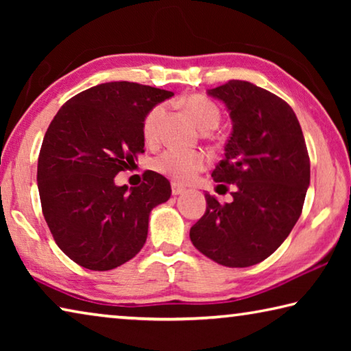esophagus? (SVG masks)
<instances>
[{"mask_svg": "<svg viewBox=\"0 0 351 351\" xmlns=\"http://www.w3.org/2000/svg\"><path fill=\"white\" fill-rule=\"evenodd\" d=\"M184 192H186V189L180 186V184H176V182L171 184V193H173L175 197H178V195H182Z\"/></svg>", "mask_w": 351, "mask_h": 351, "instance_id": "esophagus-1", "label": "esophagus"}]
</instances>
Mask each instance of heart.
<instances>
[{
	"label": "heart",
	"mask_w": 351,
	"mask_h": 351,
	"mask_svg": "<svg viewBox=\"0 0 351 351\" xmlns=\"http://www.w3.org/2000/svg\"><path fill=\"white\" fill-rule=\"evenodd\" d=\"M182 106L201 130H213L219 122L218 106L199 94L182 99ZM167 112V106L159 104L148 111L144 121V136L148 141L158 139L159 128ZM207 158L199 152H186L181 148H169L154 159L153 167L158 173L176 182H189L206 167Z\"/></svg>",
	"instance_id": "heart-1"
}]
</instances>
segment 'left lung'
<instances>
[{
  "label": "left lung",
  "instance_id": "8db88e82",
  "mask_svg": "<svg viewBox=\"0 0 351 351\" xmlns=\"http://www.w3.org/2000/svg\"><path fill=\"white\" fill-rule=\"evenodd\" d=\"M207 94L221 100L232 121L212 178L235 190L226 204L206 193V213L190 240L217 263L246 268L268 258L293 230L310 186V158L293 108L276 94L245 80Z\"/></svg>",
  "mask_w": 351,
  "mask_h": 351
}]
</instances>
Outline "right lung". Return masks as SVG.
Listing matches in <instances>:
<instances>
[{
	"label": "right lung",
	"instance_id": "add662e5",
	"mask_svg": "<svg viewBox=\"0 0 351 351\" xmlns=\"http://www.w3.org/2000/svg\"><path fill=\"white\" fill-rule=\"evenodd\" d=\"M173 96L133 82L100 83L64 104L41 144V209L57 246L91 271H110L145 245L153 207L171 195L169 180L145 171L138 187L116 186L119 171L144 153V121Z\"/></svg>",
	"mask_w": 351,
	"mask_h": 351
}]
</instances>
